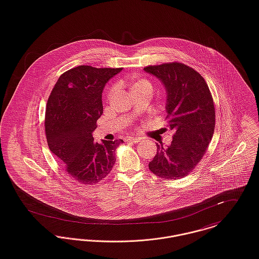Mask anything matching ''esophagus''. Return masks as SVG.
Wrapping results in <instances>:
<instances>
[{
  "mask_svg": "<svg viewBox=\"0 0 259 259\" xmlns=\"http://www.w3.org/2000/svg\"><path fill=\"white\" fill-rule=\"evenodd\" d=\"M127 141H131V142H139V141H141V138H139V137H130V138H127Z\"/></svg>",
  "mask_w": 259,
  "mask_h": 259,
  "instance_id": "1",
  "label": "esophagus"
}]
</instances>
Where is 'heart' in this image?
<instances>
[{
  "instance_id": "b5f03b06",
  "label": "heart",
  "mask_w": 259,
  "mask_h": 259,
  "mask_svg": "<svg viewBox=\"0 0 259 259\" xmlns=\"http://www.w3.org/2000/svg\"><path fill=\"white\" fill-rule=\"evenodd\" d=\"M152 89H153L152 84L147 79H144V78H138L132 81L130 84V91L133 95L141 91H150L152 93ZM114 91H115V88H111L108 91V94H107L108 98H110L113 95Z\"/></svg>"
}]
</instances>
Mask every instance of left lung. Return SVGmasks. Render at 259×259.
<instances>
[{"label":"left lung","instance_id":"8db88e82","mask_svg":"<svg viewBox=\"0 0 259 259\" xmlns=\"http://www.w3.org/2000/svg\"><path fill=\"white\" fill-rule=\"evenodd\" d=\"M157 77L167 91L168 126L175 131L171 144L157 145L150 171L163 179L187 176L201 161L214 131V105L211 91L199 72L180 62L143 68Z\"/></svg>","mask_w":259,"mask_h":259}]
</instances>
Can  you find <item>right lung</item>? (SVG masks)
I'll use <instances>...</instances> for the list:
<instances>
[{
	"mask_svg": "<svg viewBox=\"0 0 259 259\" xmlns=\"http://www.w3.org/2000/svg\"><path fill=\"white\" fill-rule=\"evenodd\" d=\"M121 68L80 65L64 72L48 98L46 135L50 151L82 184H97L113 169L122 140L94 142L92 133L103 114L106 83Z\"/></svg>",
	"mask_w": 259,
	"mask_h": 259,
	"instance_id": "right-lung-1",
	"label": "right lung"
}]
</instances>
